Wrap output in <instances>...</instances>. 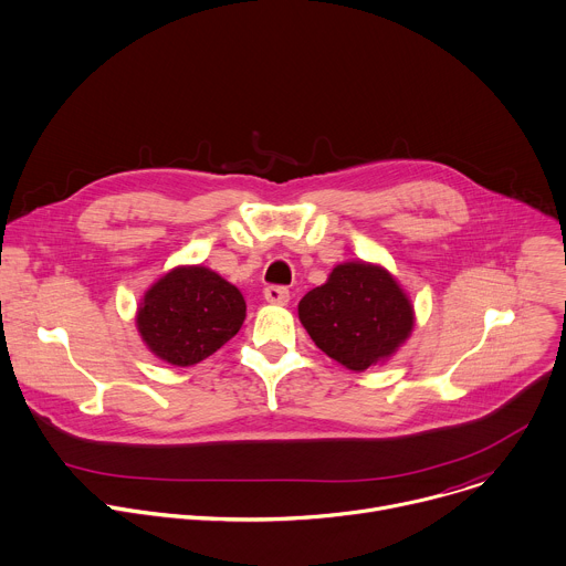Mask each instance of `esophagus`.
<instances>
[{
  "label": "esophagus",
  "mask_w": 566,
  "mask_h": 566,
  "mask_svg": "<svg viewBox=\"0 0 566 566\" xmlns=\"http://www.w3.org/2000/svg\"><path fill=\"white\" fill-rule=\"evenodd\" d=\"M265 298L274 305H285L290 301V290L283 285H268L265 287Z\"/></svg>",
  "instance_id": "34e87169"
}]
</instances>
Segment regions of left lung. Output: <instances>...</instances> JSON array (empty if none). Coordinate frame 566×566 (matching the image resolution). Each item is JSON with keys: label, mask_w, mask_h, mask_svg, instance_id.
Segmentation results:
<instances>
[{"label": "left lung", "mask_w": 566, "mask_h": 566, "mask_svg": "<svg viewBox=\"0 0 566 566\" xmlns=\"http://www.w3.org/2000/svg\"><path fill=\"white\" fill-rule=\"evenodd\" d=\"M298 319L328 357L350 370L387 359L411 333L413 310L394 276L344 263L298 303Z\"/></svg>", "instance_id": "left-lung-1"}]
</instances>
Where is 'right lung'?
Listing matches in <instances>:
<instances>
[{
  "label": "right lung",
  "mask_w": 566,
  "mask_h": 566,
  "mask_svg": "<svg viewBox=\"0 0 566 566\" xmlns=\"http://www.w3.org/2000/svg\"><path fill=\"white\" fill-rule=\"evenodd\" d=\"M244 298L207 268H179L144 296L137 326L148 348L177 366H193L224 346L244 322Z\"/></svg>",
  "instance_id": "1"
}]
</instances>
